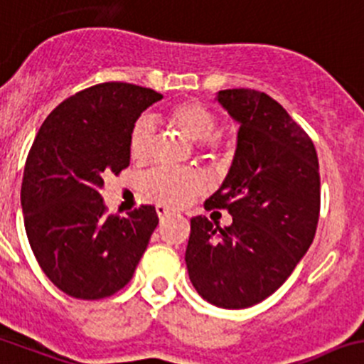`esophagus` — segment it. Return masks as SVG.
Segmentation results:
<instances>
[{"label":"esophagus","mask_w":364,"mask_h":364,"mask_svg":"<svg viewBox=\"0 0 364 364\" xmlns=\"http://www.w3.org/2000/svg\"><path fill=\"white\" fill-rule=\"evenodd\" d=\"M157 214L161 220H164V218H168L171 214V209H168L166 205H157Z\"/></svg>","instance_id":"34e87169"}]
</instances>
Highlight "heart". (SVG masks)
<instances>
[{
    "label": "heart",
    "instance_id": "b5f03b06",
    "mask_svg": "<svg viewBox=\"0 0 364 364\" xmlns=\"http://www.w3.org/2000/svg\"><path fill=\"white\" fill-rule=\"evenodd\" d=\"M169 121L191 141H198L205 151L216 150L213 141L216 132V117L196 102L180 103L169 112ZM155 141V123L151 116L144 114L136 121L130 136V154L136 159L150 155ZM148 195L171 207H182L203 189V178L193 169L157 168L144 176Z\"/></svg>",
    "mask_w": 364,
    "mask_h": 364
}]
</instances>
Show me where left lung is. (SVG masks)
I'll return each mask as SVG.
<instances>
[{"instance_id": "left-lung-1", "label": "left lung", "mask_w": 364, "mask_h": 364, "mask_svg": "<svg viewBox=\"0 0 364 364\" xmlns=\"http://www.w3.org/2000/svg\"><path fill=\"white\" fill-rule=\"evenodd\" d=\"M216 102L240 132L230 171L205 209H227L232 225L193 218L186 264L203 300L245 309L275 293L309 250L320 216V168L313 141L268 95L225 89Z\"/></svg>"}]
</instances>
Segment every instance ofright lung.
Returning <instances> with one entry per match:
<instances>
[{"label": "right lung", "instance_id": "add662e5", "mask_svg": "<svg viewBox=\"0 0 364 364\" xmlns=\"http://www.w3.org/2000/svg\"><path fill=\"white\" fill-rule=\"evenodd\" d=\"M162 95L107 82L69 96L44 119L23 186L24 228L48 279L73 299L114 295L132 279L159 223L154 205L107 214L103 180L130 164V136Z\"/></svg>", "mask_w": 364, "mask_h": 364}]
</instances>
